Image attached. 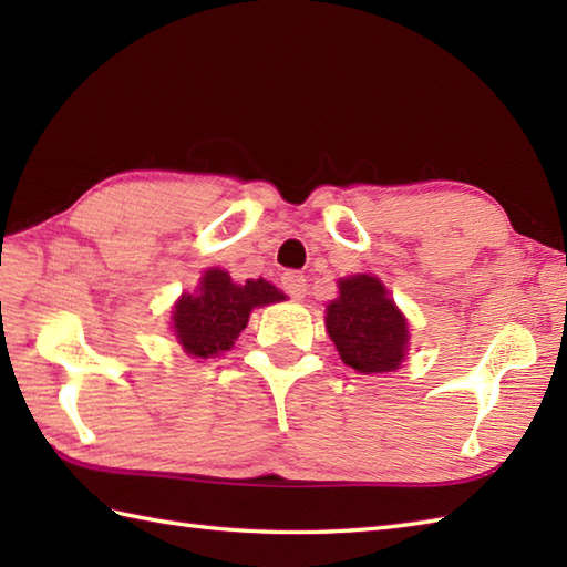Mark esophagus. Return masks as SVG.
<instances>
[{
  "mask_svg": "<svg viewBox=\"0 0 567 567\" xmlns=\"http://www.w3.org/2000/svg\"><path fill=\"white\" fill-rule=\"evenodd\" d=\"M282 287L292 299H302L307 295V277L302 272H295V270L285 272L282 275Z\"/></svg>",
  "mask_w": 567,
  "mask_h": 567,
  "instance_id": "1",
  "label": "esophagus"
}]
</instances>
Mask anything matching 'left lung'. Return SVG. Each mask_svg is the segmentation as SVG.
Returning a JSON list of instances; mask_svg holds the SVG:
<instances>
[{
	"instance_id": "1",
	"label": "left lung",
	"mask_w": 567,
	"mask_h": 567,
	"mask_svg": "<svg viewBox=\"0 0 567 567\" xmlns=\"http://www.w3.org/2000/svg\"><path fill=\"white\" fill-rule=\"evenodd\" d=\"M327 331L343 363L363 375L392 372L406 358V319L375 275L339 280V297L327 307Z\"/></svg>"
}]
</instances>
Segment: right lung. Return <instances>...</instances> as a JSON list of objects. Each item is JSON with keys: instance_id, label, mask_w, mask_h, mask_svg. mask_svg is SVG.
Wrapping results in <instances>:
<instances>
[{"instance_id": "right-lung-1", "label": "right lung", "mask_w": 567, "mask_h": 567, "mask_svg": "<svg viewBox=\"0 0 567 567\" xmlns=\"http://www.w3.org/2000/svg\"><path fill=\"white\" fill-rule=\"evenodd\" d=\"M285 292L268 280H246L236 285L221 268L204 270L195 292H185L173 309V331L187 355L214 358L234 346L248 327L256 307L282 302Z\"/></svg>"}]
</instances>
